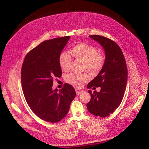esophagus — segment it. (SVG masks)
<instances>
[{"instance_id":"1","label":"esophagus","mask_w":149,"mask_h":149,"mask_svg":"<svg viewBox=\"0 0 149 149\" xmlns=\"http://www.w3.org/2000/svg\"><path fill=\"white\" fill-rule=\"evenodd\" d=\"M75 91L76 94H77V95H79V94H81L82 93H83V91L81 89H79V88H76L75 89Z\"/></svg>"}]
</instances>
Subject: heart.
<instances>
[{"mask_svg":"<svg viewBox=\"0 0 149 149\" xmlns=\"http://www.w3.org/2000/svg\"><path fill=\"white\" fill-rule=\"evenodd\" d=\"M72 52L76 58L84 61V67L89 71H98L101 69L104 63V55L99 53L98 49L91 45L85 43H77L72 49ZM71 62V56L69 53L64 52L60 54L59 64L63 70H69ZM66 79L68 83L78 86L80 81H84L87 79V76L84 74L71 73L66 76Z\"/></svg>","mask_w":149,"mask_h":149,"instance_id":"b5f03b06","label":"heart"}]
</instances>
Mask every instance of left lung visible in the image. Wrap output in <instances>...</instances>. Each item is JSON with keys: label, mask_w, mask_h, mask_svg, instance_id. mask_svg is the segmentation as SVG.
Returning a JSON list of instances; mask_svg holds the SVG:
<instances>
[{"label": "left lung", "mask_w": 149, "mask_h": 149, "mask_svg": "<svg viewBox=\"0 0 149 149\" xmlns=\"http://www.w3.org/2000/svg\"><path fill=\"white\" fill-rule=\"evenodd\" d=\"M100 43L105 52V61L101 70L87 88L100 87V92L88 90L91 100L86 106L90 113L105 118L114 112L123 100L127 81V68L120 47L114 41L102 36L89 35Z\"/></svg>", "instance_id": "obj_1"}]
</instances>
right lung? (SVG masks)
<instances>
[{
    "mask_svg": "<svg viewBox=\"0 0 149 149\" xmlns=\"http://www.w3.org/2000/svg\"><path fill=\"white\" fill-rule=\"evenodd\" d=\"M70 38L43 42L26 55L22 67L21 82L26 102L38 118L49 123L63 119L76 96L69 84L59 91L53 89V79L61 76L59 57Z\"/></svg>",
    "mask_w": 149,
    "mask_h": 149,
    "instance_id": "add662e5",
    "label": "right lung"
}]
</instances>
